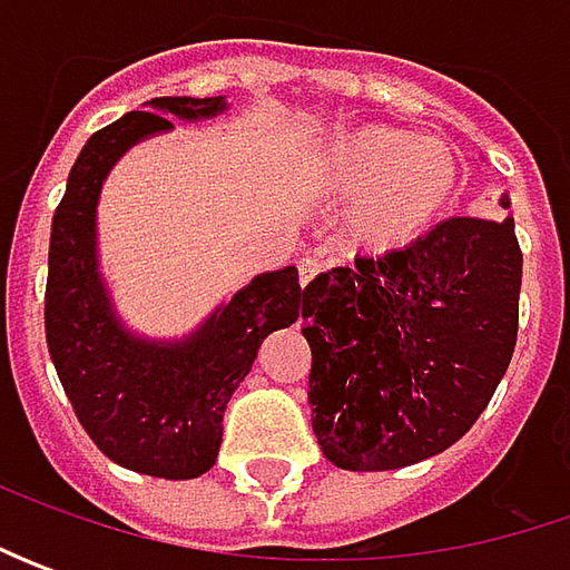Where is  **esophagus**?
Here are the masks:
<instances>
[{
  "instance_id": "1",
  "label": "esophagus",
  "mask_w": 570,
  "mask_h": 570,
  "mask_svg": "<svg viewBox=\"0 0 570 570\" xmlns=\"http://www.w3.org/2000/svg\"><path fill=\"white\" fill-rule=\"evenodd\" d=\"M320 269H323V263H320L317 256L301 259V263H297V282H301V285H311V282L320 275Z\"/></svg>"
}]
</instances>
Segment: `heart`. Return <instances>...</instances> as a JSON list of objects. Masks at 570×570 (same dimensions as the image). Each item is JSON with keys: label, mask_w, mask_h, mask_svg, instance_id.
Instances as JSON below:
<instances>
[{"label": "heart", "mask_w": 570, "mask_h": 570, "mask_svg": "<svg viewBox=\"0 0 570 570\" xmlns=\"http://www.w3.org/2000/svg\"><path fill=\"white\" fill-rule=\"evenodd\" d=\"M311 193L345 206L342 244L371 259L415 250L453 215L463 189V158L434 136L362 122L311 148L304 161Z\"/></svg>", "instance_id": "obj_1"}]
</instances>
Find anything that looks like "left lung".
<instances>
[{
  "instance_id": "left-lung-1",
  "label": "left lung",
  "mask_w": 570,
  "mask_h": 570,
  "mask_svg": "<svg viewBox=\"0 0 570 570\" xmlns=\"http://www.w3.org/2000/svg\"><path fill=\"white\" fill-rule=\"evenodd\" d=\"M511 208L508 193L498 199ZM514 218H450L415 250L320 273L304 288L311 425L352 472L422 463L485 412L517 342Z\"/></svg>"
}]
</instances>
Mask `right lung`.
Here are the masks:
<instances>
[{"instance_id":"1","label":"right lung","mask_w":570,"mask_h":570,"mask_svg":"<svg viewBox=\"0 0 570 570\" xmlns=\"http://www.w3.org/2000/svg\"><path fill=\"white\" fill-rule=\"evenodd\" d=\"M95 132L66 180L50 230L47 345L78 422L98 450L155 479H196L215 466L222 419L250 374L263 340L292 326L304 292L297 266L253 275L196 330L174 340L136 333L100 273L98 203L110 170L132 145L174 122L228 114V98H151Z\"/></svg>"}]
</instances>
